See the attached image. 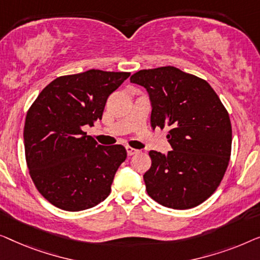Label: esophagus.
Masks as SVG:
<instances>
[{"label":"esophagus","instance_id":"esophagus-1","mask_svg":"<svg viewBox=\"0 0 260 260\" xmlns=\"http://www.w3.org/2000/svg\"><path fill=\"white\" fill-rule=\"evenodd\" d=\"M126 151H127V154H128L129 156H131V155H134V154H137V153L139 152L138 149H135V148H132V147H129V146H127V147H126Z\"/></svg>","mask_w":260,"mask_h":260}]
</instances>
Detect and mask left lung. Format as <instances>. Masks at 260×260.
I'll list each match as a JSON object with an SVG mask.
<instances>
[{"label":"left lung","instance_id":"left-lung-1","mask_svg":"<svg viewBox=\"0 0 260 260\" xmlns=\"http://www.w3.org/2000/svg\"><path fill=\"white\" fill-rule=\"evenodd\" d=\"M131 82L147 90L152 128L168 129L172 151H151L144 174L153 200L174 210L196 207L213 194L229 166L232 128L229 113L205 80L167 66L144 69Z\"/></svg>","mask_w":260,"mask_h":260}]
</instances>
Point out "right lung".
<instances>
[{
    "instance_id": "add662e5",
    "label": "right lung",
    "mask_w": 260,
    "mask_h": 260,
    "mask_svg": "<svg viewBox=\"0 0 260 260\" xmlns=\"http://www.w3.org/2000/svg\"><path fill=\"white\" fill-rule=\"evenodd\" d=\"M129 75L89 69L60 76L29 108L23 131L27 166L36 188L54 206L83 211L111 193L126 149L99 145L83 128L101 120L108 96Z\"/></svg>"
}]
</instances>
